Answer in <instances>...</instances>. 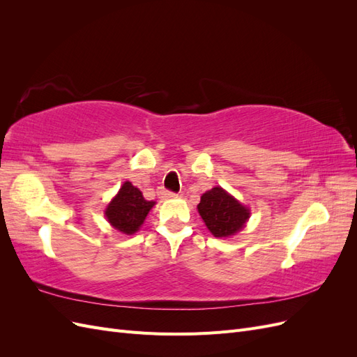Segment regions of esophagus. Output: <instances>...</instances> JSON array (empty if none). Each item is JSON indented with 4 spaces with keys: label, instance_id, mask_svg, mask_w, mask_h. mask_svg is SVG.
Instances as JSON below:
<instances>
[{
    "label": "esophagus",
    "instance_id": "obj_1",
    "mask_svg": "<svg viewBox=\"0 0 357 357\" xmlns=\"http://www.w3.org/2000/svg\"><path fill=\"white\" fill-rule=\"evenodd\" d=\"M158 197H159L160 199H171V198H176L177 193L169 192V190H165V189L160 188V189L158 190Z\"/></svg>",
    "mask_w": 357,
    "mask_h": 357
}]
</instances>
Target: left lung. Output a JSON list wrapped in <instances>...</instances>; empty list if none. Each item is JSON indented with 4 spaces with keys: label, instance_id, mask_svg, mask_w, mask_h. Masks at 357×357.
Returning <instances> with one entry per match:
<instances>
[{
    "label": "left lung",
    "instance_id": "1",
    "mask_svg": "<svg viewBox=\"0 0 357 357\" xmlns=\"http://www.w3.org/2000/svg\"><path fill=\"white\" fill-rule=\"evenodd\" d=\"M198 213L208 231L218 238L240 232L250 218V210L220 186L202 193Z\"/></svg>",
    "mask_w": 357,
    "mask_h": 357
}]
</instances>
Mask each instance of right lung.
I'll list each match as a JSON object with an SVG mask.
<instances>
[{"instance_id": "1", "label": "right lung", "mask_w": 357, "mask_h": 357, "mask_svg": "<svg viewBox=\"0 0 357 357\" xmlns=\"http://www.w3.org/2000/svg\"><path fill=\"white\" fill-rule=\"evenodd\" d=\"M155 204V201L144 199L142 190L132 186L131 181H125L117 195L107 205L104 214L114 229L131 235L139 229Z\"/></svg>"}]
</instances>
